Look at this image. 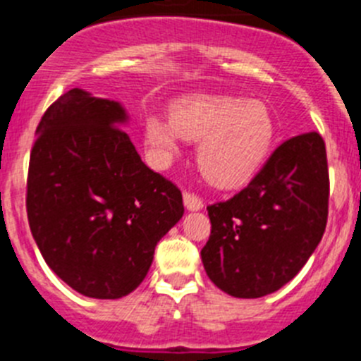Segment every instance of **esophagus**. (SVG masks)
<instances>
[{"label":"esophagus","mask_w":361,"mask_h":361,"mask_svg":"<svg viewBox=\"0 0 361 361\" xmlns=\"http://www.w3.org/2000/svg\"><path fill=\"white\" fill-rule=\"evenodd\" d=\"M183 203L187 207V210H201L203 209V200L200 196H196L194 192H188L185 190L183 192Z\"/></svg>","instance_id":"esophagus-1"}]
</instances>
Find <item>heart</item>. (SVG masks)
Instances as JSON below:
<instances>
[{"label": "heart", "instance_id": "obj_1", "mask_svg": "<svg viewBox=\"0 0 361 361\" xmlns=\"http://www.w3.org/2000/svg\"><path fill=\"white\" fill-rule=\"evenodd\" d=\"M275 122L255 99L192 95L171 106V118L147 116L144 140L160 165L173 160L181 138L197 144V165L210 183L239 187L257 173L274 144Z\"/></svg>", "mask_w": 361, "mask_h": 361}]
</instances>
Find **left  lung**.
<instances>
[{
  "label": "left lung",
  "instance_id": "obj_1",
  "mask_svg": "<svg viewBox=\"0 0 361 361\" xmlns=\"http://www.w3.org/2000/svg\"><path fill=\"white\" fill-rule=\"evenodd\" d=\"M329 173L324 138L304 133L279 145L241 192L207 207L210 237L201 261L210 281L237 298L288 284L327 225Z\"/></svg>",
  "mask_w": 361,
  "mask_h": 361
}]
</instances>
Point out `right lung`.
I'll use <instances>...</instances> for the list:
<instances>
[{"mask_svg":"<svg viewBox=\"0 0 361 361\" xmlns=\"http://www.w3.org/2000/svg\"><path fill=\"white\" fill-rule=\"evenodd\" d=\"M122 104L73 87L37 126L27 214L39 252L61 281L92 298L136 290L154 248L183 216L173 181L142 161Z\"/></svg>","mask_w":361,"mask_h":361,"instance_id":"right-lung-1","label":"right lung"}]
</instances>
